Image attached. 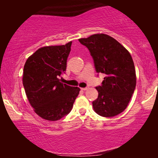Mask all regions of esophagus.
<instances>
[{
  "mask_svg": "<svg viewBox=\"0 0 158 158\" xmlns=\"http://www.w3.org/2000/svg\"><path fill=\"white\" fill-rule=\"evenodd\" d=\"M88 89V88H81L82 90H87Z\"/></svg>",
  "mask_w": 158,
  "mask_h": 158,
  "instance_id": "1",
  "label": "esophagus"
}]
</instances>
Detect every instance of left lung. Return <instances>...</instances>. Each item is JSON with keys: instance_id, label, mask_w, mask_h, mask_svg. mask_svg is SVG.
<instances>
[{"instance_id": "obj_1", "label": "left lung", "mask_w": 158, "mask_h": 158, "mask_svg": "<svg viewBox=\"0 0 158 158\" xmlns=\"http://www.w3.org/2000/svg\"><path fill=\"white\" fill-rule=\"evenodd\" d=\"M79 42L89 49L97 73L105 75L98 96L93 101L96 113L113 117L126 109L136 87V71L129 51L105 34H96Z\"/></svg>"}]
</instances>
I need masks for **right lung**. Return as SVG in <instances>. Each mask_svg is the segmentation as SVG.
I'll return each instance as SVG.
<instances>
[{"label": "right lung", "instance_id": "1", "mask_svg": "<svg viewBox=\"0 0 158 158\" xmlns=\"http://www.w3.org/2000/svg\"><path fill=\"white\" fill-rule=\"evenodd\" d=\"M72 42L41 47L25 62L23 85L35 113L48 121H57L70 113L81 89L60 81L66 70Z\"/></svg>", "mask_w": 158, "mask_h": 158}]
</instances>
